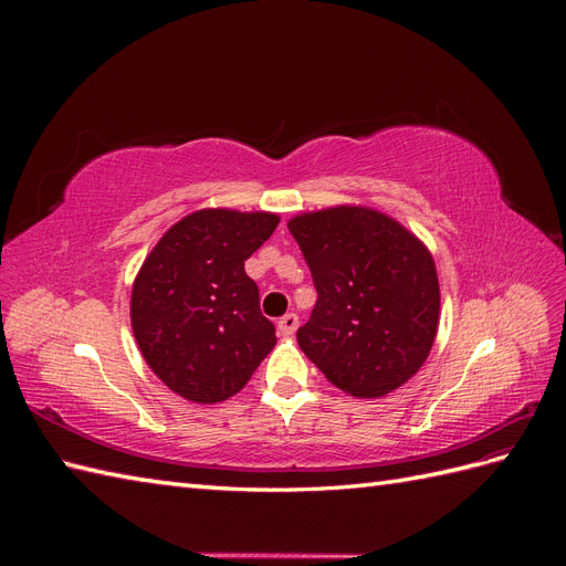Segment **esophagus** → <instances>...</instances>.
<instances>
[{
    "instance_id": "obj_1",
    "label": "esophagus",
    "mask_w": 566,
    "mask_h": 566,
    "mask_svg": "<svg viewBox=\"0 0 566 566\" xmlns=\"http://www.w3.org/2000/svg\"><path fill=\"white\" fill-rule=\"evenodd\" d=\"M297 325H300V316H297V314H285V316L279 321V333L285 335V337L295 335Z\"/></svg>"
}]
</instances>
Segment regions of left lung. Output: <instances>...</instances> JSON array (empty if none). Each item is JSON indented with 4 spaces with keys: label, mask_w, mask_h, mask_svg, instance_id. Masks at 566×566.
<instances>
[{
    "label": "left lung",
    "mask_w": 566,
    "mask_h": 566,
    "mask_svg": "<svg viewBox=\"0 0 566 566\" xmlns=\"http://www.w3.org/2000/svg\"><path fill=\"white\" fill-rule=\"evenodd\" d=\"M316 285L300 349L342 391L378 399L430 356L439 279L430 250L391 217L339 205L287 221Z\"/></svg>",
    "instance_id": "obj_1"
}]
</instances>
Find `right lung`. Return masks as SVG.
<instances>
[{
	"label": "right lung",
	"mask_w": 566,
	"mask_h": 566,
	"mask_svg": "<svg viewBox=\"0 0 566 566\" xmlns=\"http://www.w3.org/2000/svg\"><path fill=\"white\" fill-rule=\"evenodd\" d=\"M279 214L198 210L150 250L132 287V331L146 364L179 397L227 401L276 345L245 260Z\"/></svg>",
	"instance_id": "right-lung-1"
}]
</instances>
